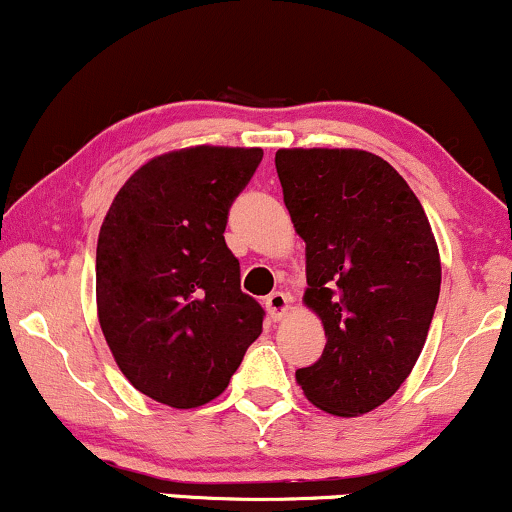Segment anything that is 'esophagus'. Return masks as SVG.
Segmentation results:
<instances>
[{
  "instance_id": "obj_1",
  "label": "esophagus",
  "mask_w": 512,
  "mask_h": 512,
  "mask_svg": "<svg viewBox=\"0 0 512 512\" xmlns=\"http://www.w3.org/2000/svg\"><path fill=\"white\" fill-rule=\"evenodd\" d=\"M291 303V300H288V295L286 293H281V291H274L272 295H267V300H264V305H267V312H269V317L274 319V322H279V319L286 315L288 312V305Z\"/></svg>"
}]
</instances>
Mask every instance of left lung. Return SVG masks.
Instances as JSON below:
<instances>
[{
  "mask_svg": "<svg viewBox=\"0 0 512 512\" xmlns=\"http://www.w3.org/2000/svg\"><path fill=\"white\" fill-rule=\"evenodd\" d=\"M276 174L305 240V305L324 324L315 365L295 372L331 415L379 408L427 341L441 262L427 214L403 176L365 150H279Z\"/></svg>",
  "mask_w": 512,
  "mask_h": 512,
  "instance_id": "1",
  "label": "left lung"
}]
</instances>
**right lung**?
I'll list each match as a JSON object with an SVG mask.
<instances>
[{
	"label": "right lung",
	"instance_id": "obj_1",
	"mask_svg": "<svg viewBox=\"0 0 512 512\" xmlns=\"http://www.w3.org/2000/svg\"><path fill=\"white\" fill-rule=\"evenodd\" d=\"M260 147H188L123 183L97 240V312L116 365L145 396L197 408L229 386L262 334L224 240Z\"/></svg>",
	"mask_w": 512,
	"mask_h": 512
}]
</instances>
